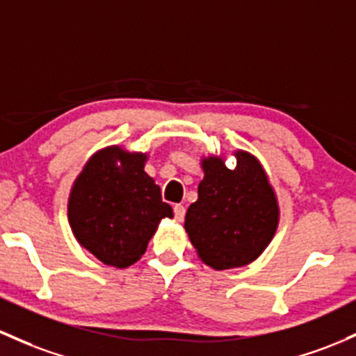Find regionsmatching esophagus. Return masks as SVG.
<instances>
[{
	"mask_svg": "<svg viewBox=\"0 0 356 356\" xmlns=\"http://www.w3.org/2000/svg\"><path fill=\"white\" fill-rule=\"evenodd\" d=\"M174 216H175V220L177 221H184V218H186V208L182 204H175L174 206Z\"/></svg>",
	"mask_w": 356,
	"mask_h": 356,
	"instance_id": "1",
	"label": "esophagus"
}]
</instances>
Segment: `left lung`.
Returning a JSON list of instances; mask_svg holds the SVG:
<instances>
[{
	"label": "left lung",
	"mask_w": 356,
	"mask_h": 356,
	"mask_svg": "<svg viewBox=\"0 0 356 356\" xmlns=\"http://www.w3.org/2000/svg\"><path fill=\"white\" fill-rule=\"evenodd\" d=\"M228 169L218 155L202 159L204 179L184 228L197 257L214 270L248 265L268 247L279 225V204L259 159L235 152Z\"/></svg>",
	"instance_id": "obj_1"
}]
</instances>
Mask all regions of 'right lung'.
I'll list each match as a JSON object with an SVG mask.
<instances>
[{
  "label": "right lung",
  "mask_w": 356,
  "mask_h": 356,
  "mask_svg": "<svg viewBox=\"0 0 356 356\" xmlns=\"http://www.w3.org/2000/svg\"><path fill=\"white\" fill-rule=\"evenodd\" d=\"M147 154L118 145L96 152L70 189L67 216L74 236L89 253L116 268L130 267L172 208L143 170Z\"/></svg>",
  "instance_id": "obj_1"
}]
</instances>
